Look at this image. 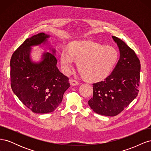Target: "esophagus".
I'll list each match as a JSON object with an SVG mask.
<instances>
[{
    "instance_id": "34e87169",
    "label": "esophagus",
    "mask_w": 151,
    "mask_h": 151,
    "mask_svg": "<svg viewBox=\"0 0 151 151\" xmlns=\"http://www.w3.org/2000/svg\"><path fill=\"white\" fill-rule=\"evenodd\" d=\"M70 84L71 86H77L79 85V83L74 79H72L70 81Z\"/></svg>"
}]
</instances>
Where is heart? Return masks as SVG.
<instances>
[{
    "mask_svg": "<svg viewBox=\"0 0 151 151\" xmlns=\"http://www.w3.org/2000/svg\"><path fill=\"white\" fill-rule=\"evenodd\" d=\"M118 60L116 49L111 46L91 41H75L69 45V50H62L61 67L63 72L69 74L74 60L84 78L90 82L101 81L111 74Z\"/></svg>",
    "mask_w": 151,
    "mask_h": 151,
    "instance_id": "heart-1",
    "label": "heart"
}]
</instances>
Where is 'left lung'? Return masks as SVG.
Returning <instances> with one entry per match:
<instances>
[{
	"instance_id": "8db88e82",
	"label": "left lung",
	"mask_w": 151,
	"mask_h": 151,
	"mask_svg": "<svg viewBox=\"0 0 151 151\" xmlns=\"http://www.w3.org/2000/svg\"><path fill=\"white\" fill-rule=\"evenodd\" d=\"M120 51V58L111 74L94 83L93 97L88 104L98 114L114 116L137 96L140 63L135 52L123 41L112 36Z\"/></svg>"
}]
</instances>
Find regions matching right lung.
Listing matches in <instances>:
<instances>
[{
    "mask_svg": "<svg viewBox=\"0 0 151 151\" xmlns=\"http://www.w3.org/2000/svg\"><path fill=\"white\" fill-rule=\"evenodd\" d=\"M50 35L40 33L26 39L13 53L11 62L12 90L26 107L36 113L53 111L70 87L68 78L57 67V60L45 52L42 60L34 62L30 58L31 47L47 43Z\"/></svg>",
    "mask_w": 151,
    "mask_h": 151,
    "instance_id": "obj_1",
    "label": "right lung"
}]
</instances>
